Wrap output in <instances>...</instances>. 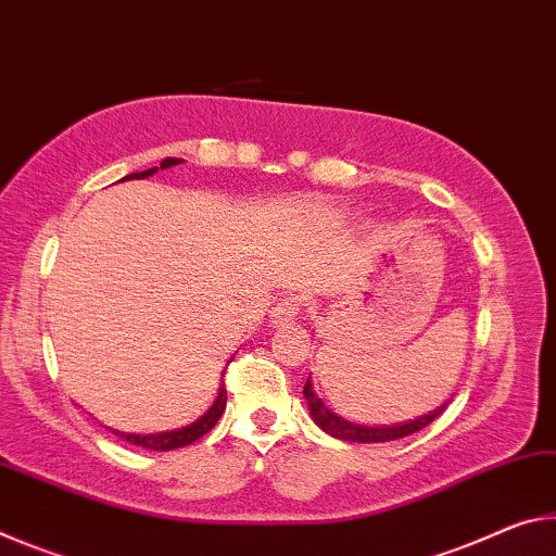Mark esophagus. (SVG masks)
I'll return each mask as SVG.
<instances>
[{"label": "esophagus", "instance_id": "1", "mask_svg": "<svg viewBox=\"0 0 556 556\" xmlns=\"http://www.w3.org/2000/svg\"><path fill=\"white\" fill-rule=\"evenodd\" d=\"M300 303H303V300L293 298V295L280 300V303L270 311V325H288V323H293L295 317H298Z\"/></svg>", "mask_w": 556, "mask_h": 556}]
</instances>
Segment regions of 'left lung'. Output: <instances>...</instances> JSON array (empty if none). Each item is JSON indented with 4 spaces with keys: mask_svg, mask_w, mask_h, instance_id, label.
I'll use <instances>...</instances> for the list:
<instances>
[{
    "mask_svg": "<svg viewBox=\"0 0 556 556\" xmlns=\"http://www.w3.org/2000/svg\"><path fill=\"white\" fill-rule=\"evenodd\" d=\"M303 394H305L307 408H311L313 421H315L317 426H320V429H323L325 433L334 435V439L354 441V443H384V441L404 439V435H408V433H416V431L426 429V426H429L431 421H435V418H439V416L443 414V408L448 406V402H445L443 406L435 408V412L426 414V416H418L416 421H406V424H402V426H381V429H371V426H362V424L344 421L342 416L330 412V408H327V406L323 404V399L317 396L315 391H313L311 377H307V381H305Z\"/></svg>",
    "mask_w": 556,
    "mask_h": 556,
    "instance_id": "obj_1",
    "label": "left lung"
}]
</instances>
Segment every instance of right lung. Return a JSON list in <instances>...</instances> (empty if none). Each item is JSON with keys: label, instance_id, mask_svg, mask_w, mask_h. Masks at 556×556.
<instances>
[{"label": "right lung", "instance_id": "1", "mask_svg": "<svg viewBox=\"0 0 556 556\" xmlns=\"http://www.w3.org/2000/svg\"><path fill=\"white\" fill-rule=\"evenodd\" d=\"M179 162H181V160H177V157H167V160H162L160 167H152V169H144V172H135V175H127L125 179H144V177L154 175V172H157V169L175 167V165H179ZM222 377H224V375H222ZM224 408H226V384L222 381V387H218V396H216V402L212 404V408H208V412H206L202 418H197L194 424L185 426V429L167 431V433H148V435H140V433H121V431H113V433L121 435V439H125V441L135 443V445H142V448H150V451H175V448H185V445L199 441V439H202V435H206L208 431L214 429L216 421H218V418H222V414H224Z\"/></svg>", "mask_w": 556, "mask_h": 556}]
</instances>
